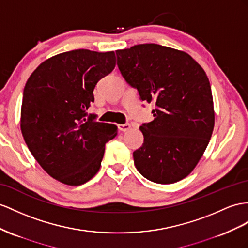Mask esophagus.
<instances>
[{
  "instance_id": "obj_1",
  "label": "esophagus",
  "mask_w": 248,
  "mask_h": 248,
  "mask_svg": "<svg viewBox=\"0 0 248 248\" xmlns=\"http://www.w3.org/2000/svg\"><path fill=\"white\" fill-rule=\"evenodd\" d=\"M130 128H131V125H130L129 124H118V129H119V131H122V132H126V131H129V130H130Z\"/></svg>"
}]
</instances>
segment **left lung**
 Returning <instances> with one entry per match:
<instances>
[{
  "label": "left lung",
  "mask_w": 248,
  "mask_h": 248,
  "mask_svg": "<svg viewBox=\"0 0 248 248\" xmlns=\"http://www.w3.org/2000/svg\"><path fill=\"white\" fill-rule=\"evenodd\" d=\"M124 78L143 101L156 105L154 119L143 124L142 147L133 153L138 172L160 185L193 172L212 137L215 111L203 68L181 50L140 44L117 50Z\"/></svg>",
  "instance_id": "obj_1"
}]
</instances>
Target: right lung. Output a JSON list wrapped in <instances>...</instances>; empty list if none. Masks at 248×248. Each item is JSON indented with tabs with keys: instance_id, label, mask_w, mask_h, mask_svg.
Here are the masks:
<instances>
[{
	"instance_id": "add662e5",
	"label": "right lung",
	"mask_w": 248,
	"mask_h": 248,
	"mask_svg": "<svg viewBox=\"0 0 248 248\" xmlns=\"http://www.w3.org/2000/svg\"><path fill=\"white\" fill-rule=\"evenodd\" d=\"M114 51L87 49L56 54L43 62L25 85L21 131L45 172L63 185L80 186L101 166L105 144L117 126L86 118L97 81L115 68Z\"/></svg>"
}]
</instances>
